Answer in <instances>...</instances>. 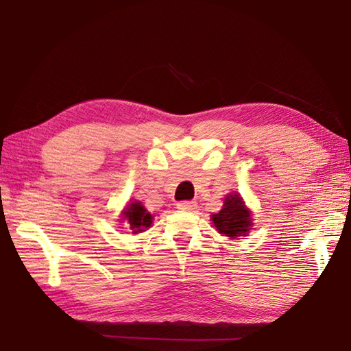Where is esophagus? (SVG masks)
Segmentation results:
<instances>
[{"instance_id": "1", "label": "esophagus", "mask_w": 351, "mask_h": 351, "mask_svg": "<svg viewBox=\"0 0 351 351\" xmlns=\"http://www.w3.org/2000/svg\"><path fill=\"white\" fill-rule=\"evenodd\" d=\"M176 206H178L179 210H185V213H193V210L197 208V203L193 202V200H184V202H179Z\"/></svg>"}]
</instances>
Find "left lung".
Returning a JSON list of instances; mask_svg holds the SVG:
<instances>
[{"mask_svg":"<svg viewBox=\"0 0 351 351\" xmlns=\"http://www.w3.org/2000/svg\"><path fill=\"white\" fill-rule=\"evenodd\" d=\"M210 219L219 233L232 239L236 236H247L252 226L251 210L245 206L239 193H230L227 195L223 209L218 214L210 215Z\"/></svg>","mask_w":351,"mask_h":351,"instance_id":"8db88e82","label":"left lung"}]
</instances>
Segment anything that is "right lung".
<instances>
[{
    "label": "right lung",
    "mask_w": 351,
    "mask_h": 351,
    "mask_svg": "<svg viewBox=\"0 0 351 351\" xmlns=\"http://www.w3.org/2000/svg\"><path fill=\"white\" fill-rule=\"evenodd\" d=\"M122 219H125L127 224L130 226V230L133 233H142L146 229H149L152 224L154 215L146 210V208L142 205V202H132L128 203L127 208L122 213Z\"/></svg>",
    "instance_id": "right-lung-1"
}]
</instances>
